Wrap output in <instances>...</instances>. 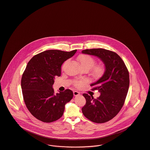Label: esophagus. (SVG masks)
I'll return each mask as SVG.
<instances>
[{
  "mask_svg": "<svg viewBox=\"0 0 150 150\" xmlns=\"http://www.w3.org/2000/svg\"><path fill=\"white\" fill-rule=\"evenodd\" d=\"M73 93H74V95L75 96H77L80 95V93L79 92H78V91H74Z\"/></svg>",
  "mask_w": 150,
  "mask_h": 150,
  "instance_id": "esophagus-1",
  "label": "esophagus"
}]
</instances>
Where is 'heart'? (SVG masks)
I'll return each mask as SVG.
<instances>
[{
	"label": "heart",
	"mask_w": 150,
	"mask_h": 150,
	"mask_svg": "<svg viewBox=\"0 0 150 150\" xmlns=\"http://www.w3.org/2000/svg\"><path fill=\"white\" fill-rule=\"evenodd\" d=\"M78 59L82 68H87L89 69H91L92 67H93L95 63V59L92 57L88 55H80L78 57ZM104 71H105L104 67L101 65H96L92 69L93 75L96 77H99L101 75H102L104 73ZM88 82V81L87 79H83L75 81L74 84L76 87L81 88L84 85H85Z\"/></svg>",
	"instance_id": "obj_1"
}]
</instances>
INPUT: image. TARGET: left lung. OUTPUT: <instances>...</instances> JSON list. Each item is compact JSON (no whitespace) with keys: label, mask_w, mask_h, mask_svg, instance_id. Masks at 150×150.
Masks as SVG:
<instances>
[{"label":"left lung","mask_w":150,"mask_h":150,"mask_svg":"<svg viewBox=\"0 0 150 150\" xmlns=\"http://www.w3.org/2000/svg\"><path fill=\"white\" fill-rule=\"evenodd\" d=\"M82 53L97 57L105 67L102 77L91 85L100 95L94 99L93 96L83 93L86 102L82 112L94 123L107 122L118 114L124 105L130 83L129 71L120 57L113 51L93 48L83 50Z\"/></svg>","instance_id":"obj_1"}]
</instances>
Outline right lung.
I'll use <instances>...</instances> for the list:
<instances>
[{
  "mask_svg": "<svg viewBox=\"0 0 150 150\" xmlns=\"http://www.w3.org/2000/svg\"><path fill=\"white\" fill-rule=\"evenodd\" d=\"M76 51L47 50L28 62L21 81L22 93L26 107L38 120L45 123L57 120L63 115L66 103L72 99L71 90L55 94L52 85L55 77L61 76L62 64Z\"/></svg>",
  "mask_w": 150,
  "mask_h": 150,
  "instance_id": "add662e5",
  "label": "right lung"
}]
</instances>
